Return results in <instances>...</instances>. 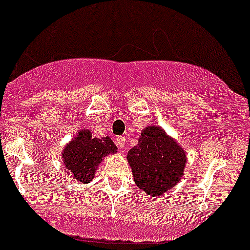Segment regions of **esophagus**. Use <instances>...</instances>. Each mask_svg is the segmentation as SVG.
I'll return each mask as SVG.
<instances>
[{
	"instance_id": "1",
	"label": "esophagus",
	"mask_w": 250,
	"mask_h": 250,
	"mask_svg": "<svg viewBox=\"0 0 250 250\" xmlns=\"http://www.w3.org/2000/svg\"><path fill=\"white\" fill-rule=\"evenodd\" d=\"M116 144H117L118 148L122 149V150H123V149L125 148V137H123V136L118 137V138L116 139Z\"/></svg>"
}]
</instances>
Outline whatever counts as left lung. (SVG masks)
<instances>
[{
  "label": "left lung",
  "instance_id": "1",
  "mask_svg": "<svg viewBox=\"0 0 250 250\" xmlns=\"http://www.w3.org/2000/svg\"><path fill=\"white\" fill-rule=\"evenodd\" d=\"M127 154L134 183L148 195L160 196L181 180L186 154L159 125H148Z\"/></svg>",
  "mask_w": 250,
  "mask_h": 250
}]
</instances>
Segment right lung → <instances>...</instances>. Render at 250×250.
I'll return each instance as SVG.
<instances>
[{
	"mask_svg": "<svg viewBox=\"0 0 250 250\" xmlns=\"http://www.w3.org/2000/svg\"><path fill=\"white\" fill-rule=\"evenodd\" d=\"M116 151L117 146L109 137L93 138L90 130L83 129L65 146L62 158L67 174H71L79 183L87 184L96 174L102 158Z\"/></svg>",
	"mask_w": 250,
	"mask_h": 250,
	"instance_id": "1",
	"label": "right lung"
}]
</instances>
